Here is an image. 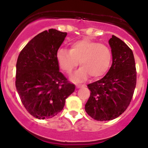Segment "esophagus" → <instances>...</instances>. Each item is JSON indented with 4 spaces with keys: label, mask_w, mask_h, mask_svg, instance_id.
<instances>
[{
    "label": "esophagus",
    "mask_w": 148,
    "mask_h": 148,
    "mask_svg": "<svg viewBox=\"0 0 148 148\" xmlns=\"http://www.w3.org/2000/svg\"><path fill=\"white\" fill-rule=\"evenodd\" d=\"M83 85H79V84H77V88H80V87H82Z\"/></svg>",
    "instance_id": "1"
}]
</instances>
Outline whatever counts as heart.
Returning a JSON list of instances; mask_svg holds the SVG:
<instances>
[{
  "label": "heart",
  "instance_id": "heart-1",
  "mask_svg": "<svg viewBox=\"0 0 148 148\" xmlns=\"http://www.w3.org/2000/svg\"><path fill=\"white\" fill-rule=\"evenodd\" d=\"M59 68L67 74H71L76 67L82 66L73 76L72 80L80 82L89 75L99 79L107 73L112 62V51L107 46L88 38L72 43L69 51L60 49L56 55Z\"/></svg>",
  "mask_w": 148,
  "mask_h": 148
}]
</instances>
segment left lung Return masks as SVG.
I'll use <instances>...</instances> for the list:
<instances>
[{
	"label": "left lung",
	"mask_w": 148,
	"mask_h": 148,
	"mask_svg": "<svg viewBox=\"0 0 148 148\" xmlns=\"http://www.w3.org/2000/svg\"><path fill=\"white\" fill-rule=\"evenodd\" d=\"M112 64L100 80L87 85L90 97L85 111L97 121L114 120L126 110L136 86L137 72L132 51L124 41L112 36L109 40Z\"/></svg>",
	"instance_id": "obj_1"
}]
</instances>
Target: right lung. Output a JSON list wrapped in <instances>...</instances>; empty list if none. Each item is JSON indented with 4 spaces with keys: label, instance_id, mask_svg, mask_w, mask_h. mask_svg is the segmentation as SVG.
Segmentation results:
<instances>
[{
    "label": "right lung",
    "instance_id": "right-lung-1",
    "mask_svg": "<svg viewBox=\"0 0 148 148\" xmlns=\"http://www.w3.org/2000/svg\"><path fill=\"white\" fill-rule=\"evenodd\" d=\"M67 33L44 31L22 49L16 63V87L26 110L39 120L51 118L63 110L75 85L59 71L56 55Z\"/></svg>",
    "mask_w": 148,
    "mask_h": 148
}]
</instances>
